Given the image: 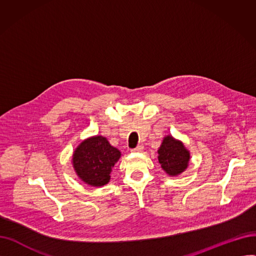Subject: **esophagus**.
Masks as SVG:
<instances>
[{"instance_id":"1","label":"esophagus","mask_w":256,"mask_h":256,"mask_svg":"<svg viewBox=\"0 0 256 256\" xmlns=\"http://www.w3.org/2000/svg\"><path fill=\"white\" fill-rule=\"evenodd\" d=\"M142 150H143V146H142V145H139V146L136 147V148L130 150V152H140Z\"/></svg>"}]
</instances>
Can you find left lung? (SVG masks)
<instances>
[{
    "label": "left lung",
    "instance_id": "1",
    "mask_svg": "<svg viewBox=\"0 0 256 256\" xmlns=\"http://www.w3.org/2000/svg\"><path fill=\"white\" fill-rule=\"evenodd\" d=\"M158 160L160 167L169 176H178L189 166L191 158L190 150L184 144L171 135L163 138L158 150Z\"/></svg>",
    "mask_w": 256,
    "mask_h": 256
}]
</instances>
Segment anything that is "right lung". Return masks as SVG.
<instances>
[{
  "label": "right lung",
  "mask_w": 256,
  "mask_h": 256,
  "mask_svg": "<svg viewBox=\"0 0 256 256\" xmlns=\"http://www.w3.org/2000/svg\"><path fill=\"white\" fill-rule=\"evenodd\" d=\"M121 152L104 136H92L80 142L72 154V163L78 178L91 186H102L111 180V172Z\"/></svg>",
  "instance_id": "add662e5"
}]
</instances>
